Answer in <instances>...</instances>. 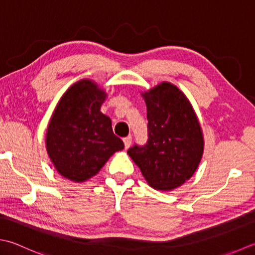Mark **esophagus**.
<instances>
[{
	"label": "esophagus",
	"mask_w": 255,
	"mask_h": 255,
	"mask_svg": "<svg viewBox=\"0 0 255 255\" xmlns=\"http://www.w3.org/2000/svg\"><path fill=\"white\" fill-rule=\"evenodd\" d=\"M123 140H124V143H125V148L128 149L129 147H130V144H131V142H132L131 136H128V137H126V138H124Z\"/></svg>",
	"instance_id": "esophagus-1"
}]
</instances>
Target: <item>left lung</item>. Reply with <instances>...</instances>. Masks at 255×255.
<instances>
[{
  "mask_svg": "<svg viewBox=\"0 0 255 255\" xmlns=\"http://www.w3.org/2000/svg\"><path fill=\"white\" fill-rule=\"evenodd\" d=\"M148 141L127 153L151 188L171 191L189 180L201 161L204 139L191 103L176 85L162 82L141 93Z\"/></svg>",
  "mask_w": 255,
  "mask_h": 255,
  "instance_id": "left-lung-1",
  "label": "left lung"
}]
</instances>
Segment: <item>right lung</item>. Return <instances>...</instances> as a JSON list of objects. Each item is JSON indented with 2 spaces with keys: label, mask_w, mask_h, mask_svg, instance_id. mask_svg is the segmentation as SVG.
<instances>
[{
  "label": "right lung",
  "mask_w": 255,
  "mask_h": 255,
  "mask_svg": "<svg viewBox=\"0 0 255 255\" xmlns=\"http://www.w3.org/2000/svg\"><path fill=\"white\" fill-rule=\"evenodd\" d=\"M107 94L92 79H81L59 99L49 119L46 150L57 172L73 182L97 174L124 142L111 118L101 112Z\"/></svg>",
  "instance_id": "obj_1"
}]
</instances>
